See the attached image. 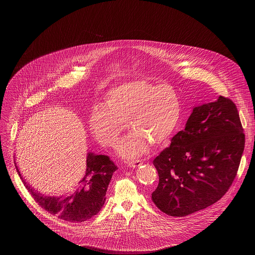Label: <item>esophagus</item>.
<instances>
[{"instance_id": "34e87169", "label": "esophagus", "mask_w": 255, "mask_h": 255, "mask_svg": "<svg viewBox=\"0 0 255 255\" xmlns=\"http://www.w3.org/2000/svg\"><path fill=\"white\" fill-rule=\"evenodd\" d=\"M142 164V161L141 160H133V161H129L127 162V165L129 167H132V168H135V167H138L139 165Z\"/></svg>"}]
</instances>
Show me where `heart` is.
<instances>
[{"mask_svg":"<svg viewBox=\"0 0 255 255\" xmlns=\"http://www.w3.org/2000/svg\"><path fill=\"white\" fill-rule=\"evenodd\" d=\"M180 117V100L171 87L136 81L109 91L103 107L93 109L89 125L101 144L113 146L127 123L131 130L119 141L116 153L133 159L146 152L150 143L166 142Z\"/></svg>","mask_w":255,"mask_h":255,"instance_id":"b5f03b06","label":"heart"}]
</instances>
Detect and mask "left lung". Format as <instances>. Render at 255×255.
<instances>
[{
  "instance_id": "obj_1",
  "label": "left lung",
  "mask_w": 255,
  "mask_h": 255,
  "mask_svg": "<svg viewBox=\"0 0 255 255\" xmlns=\"http://www.w3.org/2000/svg\"><path fill=\"white\" fill-rule=\"evenodd\" d=\"M245 135L235 104L222 96L195 107L185 130L153 160L159 183L155 206L185 217L219 201L236 176Z\"/></svg>"
}]
</instances>
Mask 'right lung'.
<instances>
[{"label": "right lung", "mask_w": 255, "mask_h": 255, "mask_svg": "<svg viewBox=\"0 0 255 255\" xmlns=\"http://www.w3.org/2000/svg\"><path fill=\"white\" fill-rule=\"evenodd\" d=\"M18 174L34 200L44 210L67 222L80 223L100 212L106 201V193L113 173L118 169L107 155L89 152L87 168L75 191L62 196H45L24 179L15 162Z\"/></svg>", "instance_id": "1"}]
</instances>
